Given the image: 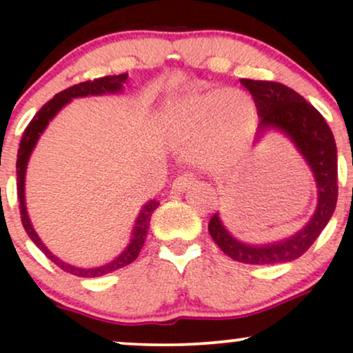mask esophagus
Wrapping results in <instances>:
<instances>
[{"mask_svg": "<svg viewBox=\"0 0 353 353\" xmlns=\"http://www.w3.org/2000/svg\"><path fill=\"white\" fill-rule=\"evenodd\" d=\"M192 184H194V176H192V174H190V172H182L172 182V192L174 194L184 192V190H188Z\"/></svg>", "mask_w": 353, "mask_h": 353, "instance_id": "34e87169", "label": "esophagus"}]
</instances>
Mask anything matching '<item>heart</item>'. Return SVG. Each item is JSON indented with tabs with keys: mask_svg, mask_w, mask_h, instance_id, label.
Listing matches in <instances>:
<instances>
[{
	"mask_svg": "<svg viewBox=\"0 0 353 353\" xmlns=\"http://www.w3.org/2000/svg\"><path fill=\"white\" fill-rule=\"evenodd\" d=\"M254 124V108L241 91L192 94L164 111L165 136L177 148H192L205 169H225L244 152Z\"/></svg>",
	"mask_w": 353,
	"mask_h": 353,
	"instance_id": "b5f03b06",
	"label": "heart"
}]
</instances>
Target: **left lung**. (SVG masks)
<instances>
[{
    "label": "left lung",
    "mask_w": 353,
    "mask_h": 353,
    "mask_svg": "<svg viewBox=\"0 0 353 353\" xmlns=\"http://www.w3.org/2000/svg\"><path fill=\"white\" fill-rule=\"evenodd\" d=\"M257 108L259 129L279 128L287 132L309 163L319 188V204L309 224L290 239L269 245L239 242L222 225L219 214L209 221V234L219 249L244 264H283L299 259L317 241L337 205V145L323 116L299 92L274 81L241 79Z\"/></svg>",
    "instance_id": "left-lung-1"
}]
</instances>
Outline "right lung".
Listing matches in <instances>:
<instances>
[{"mask_svg":"<svg viewBox=\"0 0 353 353\" xmlns=\"http://www.w3.org/2000/svg\"><path fill=\"white\" fill-rule=\"evenodd\" d=\"M125 79H128V74H117V76H104V78H98L94 81H84V83L74 84V86L64 89V91L58 92L51 101H48L44 106L36 112V116L30 121V124L24 129L21 143H19L18 149V161H16V189H18V201H19V212H21V222L23 228L28 232L31 241L34 242L36 247L43 250V254L50 259L51 262H54L56 265L59 267L64 272L78 275V277H101V275H106L109 272H114V270L121 269V267L129 265L131 262H134L139 255L141 249H143L145 236H148L149 230V222H151V216L154 210L157 209L159 202L151 201L144 205L143 210H141L139 217H137L134 232H132V239L129 242V245L125 247V250L119 257L114 259L109 264L103 267H96V269H79V267H72L66 262L59 261L56 255H52L50 250L46 249V245L43 244L41 239L38 237V234L34 232L33 225H31L30 217H28L26 205H24V174H26V165L28 159H30L31 151H33L34 144L38 143L39 134L44 131L48 123L56 116V112L59 111L64 104H68L72 98H84V96L89 94H104V92H119L121 89L124 88Z\"/></svg>","mask_w":353,"mask_h":353,"instance_id":"right-lung-1","label":"right lung"}]
</instances>
